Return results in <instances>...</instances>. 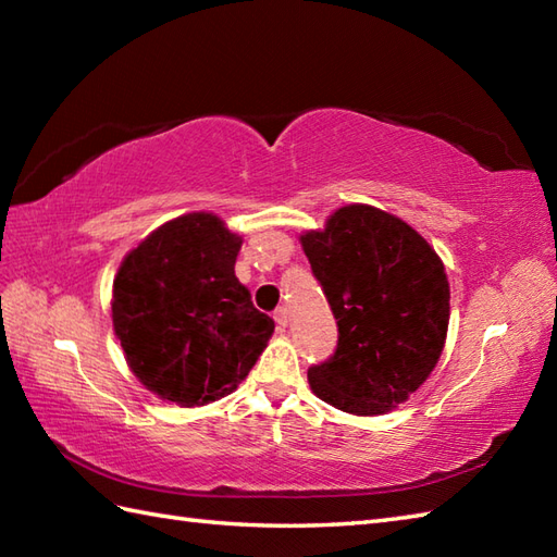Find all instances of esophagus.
<instances>
[{
    "instance_id": "obj_1",
    "label": "esophagus",
    "mask_w": 557,
    "mask_h": 557,
    "mask_svg": "<svg viewBox=\"0 0 557 557\" xmlns=\"http://www.w3.org/2000/svg\"><path fill=\"white\" fill-rule=\"evenodd\" d=\"M272 318H275V323H277V327H287V323H289V311H287V306H280V309L272 313Z\"/></svg>"
}]
</instances>
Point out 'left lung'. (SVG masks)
Segmentation results:
<instances>
[{"mask_svg":"<svg viewBox=\"0 0 557 557\" xmlns=\"http://www.w3.org/2000/svg\"><path fill=\"white\" fill-rule=\"evenodd\" d=\"M304 253L337 321V349L311 366L315 397L357 417L407 401L441 359L449 323L443 260L389 212L354 203L325 230L301 234Z\"/></svg>","mask_w":557,"mask_h":557,"instance_id":"left-lung-1","label":"left lung"}]
</instances>
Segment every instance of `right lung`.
<instances>
[{"label":"right lung","mask_w":557,"mask_h":557,"mask_svg":"<svg viewBox=\"0 0 557 557\" xmlns=\"http://www.w3.org/2000/svg\"><path fill=\"white\" fill-rule=\"evenodd\" d=\"M242 236L212 212L150 232L122 260L112 325L128 369L160 399L203 407L234 393L275 321L234 275Z\"/></svg>","instance_id":"obj_1"}]
</instances>
